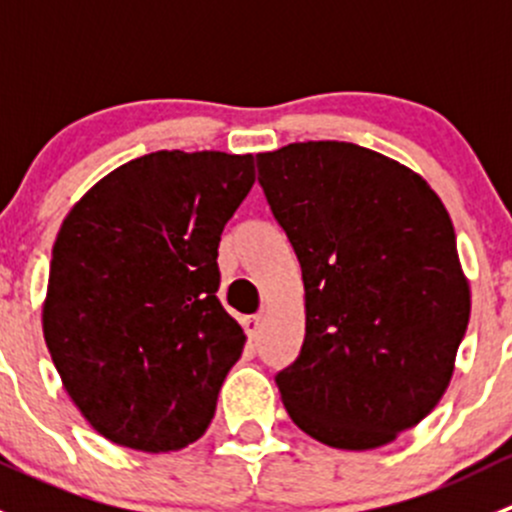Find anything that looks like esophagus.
Listing matches in <instances>:
<instances>
[{
    "instance_id": "esophagus-1",
    "label": "esophagus",
    "mask_w": 512,
    "mask_h": 512,
    "mask_svg": "<svg viewBox=\"0 0 512 512\" xmlns=\"http://www.w3.org/2000/svg\"><path fill=\"white\" fill-rule=\"evenodd\" d=\"M242 329H245L247 339H255L260 332V317H242Z\"/></svg>"
}]
</instances>
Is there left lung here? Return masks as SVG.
<instances>
[{"label": "left lung", "mask_w": 512, "mask_h": 512, "mask_svg": "<svg viewBox=\"0 0 512 512\" xmlns=\"http://www.w3.org/2000/svg\"><path fill=\"white\" fill-rule=\"evenodd\" d=\"M257 173L304 282L302 349L275 376L287 414L332 448L391 443L441 401L466 337L451 218L421 175L354 143H289Z\"/></svg>", "instance_id": "left-lung-1"}]
</instances>
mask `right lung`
I'll use <instances>...</instances> for the list:
<instances>
[{
    "label": "right lung",
    "instance_id": "1",
    "mask_svg": "<svg viewBox=\"0 0 512 512\" xmlns=\"http://www.w3.org/2000/svg\"><path fill=\"white\" fill-rule=\"evenodd\" d=\"M252 156L156 151L74 205L51 252L44 339L86 421L118 446L198 441L245 334L218 299V245Z\"/></svg>",
    "mask_w": 512,
    "mask_h": 512
}]
</instances>
